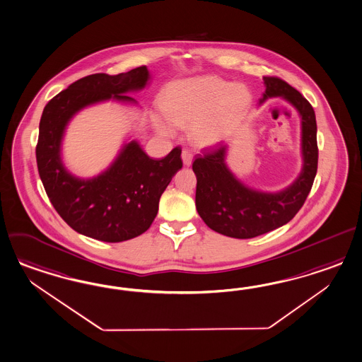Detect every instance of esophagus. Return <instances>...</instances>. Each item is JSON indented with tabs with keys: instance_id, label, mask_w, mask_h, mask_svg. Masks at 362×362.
<instances>
[{
	"instance_id": "esophagus-1",
	"label": "esophagus",
	"mask_w": 362,
	"mask_h": 362,
	"mask_svg": "<svg viewBox=\"0 0 362 362\" xmlns=\"http://www.w3.org/2000/svg\"><path fill=\"white\" fill-rule=\"evenodd\" d=\"M192 159H194V155H192V153H189L188 150H183V151H182V160H183V165H187V167L192 165Z\"/></svg>"
}]
</instances>
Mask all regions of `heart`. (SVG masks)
Segmentation results:
<instances>
[{
    "mask_svg": "<svg viewBox=\"0 0 362 362\" xmlns=\"http://www.w3.org/2000/svg\"><path fill=\"white\" fill-rule=\"evenodd\" d=\"M252 100L251 91L241 83L216 77L180 79L170 83L160 98V114L153 115L156 132L165 136L174 127L189 129L192 142L209 147L220 142L230 123L236 121Z\"/></svg>",
    "mask_w": 362,
    "mask_h": 362,
    "instance_id": "1",
    "label": "heart"
}]
</instances>
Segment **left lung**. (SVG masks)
<instances>
[{
  "instance_id": "left-lung-1",
  "label": "left lung",
  "mask_w": 362,
  "mask_h": 362,
  "mask_svg": "<svg viewBox=\"0 0 362 362\" xmlns=\"http://www.w3.org/2000/svg\"><path fill=\"white\" fill-rule=\"evenodd\" d=\"M267 99H284L298 112L301 123V171L280 191L267 192L243 183L226 162L228 146L197 153L192 165L197 175V214L211 230L235 238L251 239L286 224L303 207L317 173V124L315 110L296 88L283 79L263 77Z\"/></svg>"
}]
</instances>
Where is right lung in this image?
<instances>
[{
  "mask_svg": "<svg viewBox=\"0 0 362 362\" xmlns=\"http://www.w3.org/2000/svg\"><path fill=\"white\" fill-rule=\"evenodd\" d=\"M150 79L147 66L118 76L93 74L78 79L45 106L35 148L38 173L55 211L81 235L106 243L142 235L158 214L162 194L183 165L179 147L153 159L136 139L123 143L98 175H74L64 163L66 129L79 111L109 100L136 106L129 94L143 90Z\"/></svg>",
  "mask_w": 362,
  "mask_h": 362,
  "instance_id": "add662e5",
  "label": "right lung"
}]
</instances>
